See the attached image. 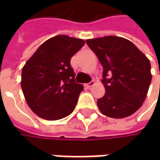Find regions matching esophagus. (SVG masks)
I'll return each mask as SVG.
<instances>
[{
	"label": "esophagus",
	"instance_id": "34e87169",
	"mask_svg": "<svg viewBox=\"0 0 160 160\" xmlns=\"http://www.w3.org/2000/svg\"><path fill=\"white\" fill-rule=\"evenodd\" d=\"M94 83H95V82H94V81H91L90 83H86V84H85L84 86H85V88H87V89H90V88H91L92 86H93V85H94Z\"/></svg>",
	"mask_w": 160,
	"mask_h": 160
}]
</instances>
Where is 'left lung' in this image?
<instances>
[{"label": "left lung", "mask_w": 160, "mask_h": 160, "mask_svg": "<svg viewBox=\"0 0 160 160\" xmlns=\"http://www.w3.org/2000/svg\"><path fill=\"white\" fill-rule=\"evenodd\" d=\"M103 68L105 94L97 101L103 115L123 118L137 111L151 82V62L132 42L118 36L86 40Z\"/></svg>", "instance_id": "8db88e82"}]
</instances>
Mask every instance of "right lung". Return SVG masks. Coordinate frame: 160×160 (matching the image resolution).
<instances>
[{
	"mask_svg": "<svg viewBox=\"0 0 160 160\" xmlns=\"http://www.w3.org/2000/svg\"><path fill=\"white\" fill-rule=\"evenodd\" d=\"M83 45L82 39L57 35L44 42L24 66L23 93L41 118L61 119L74 111L83 86L75 80L70 59Z\"/></svg>",
	"mask_w": 160,
	"mask_h": 160,
	"instance_id": "right-lung-1",
	"label": "right lung"
}]
</instances>
